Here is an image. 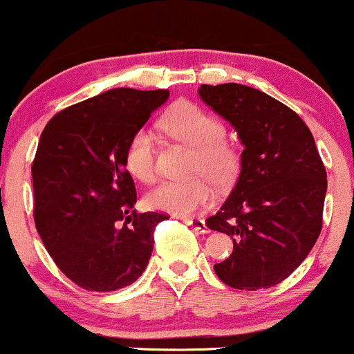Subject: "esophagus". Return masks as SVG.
<instances>
[{"mask_svg": "<svg viewBox=\"0 0 354 354\" xmlns=\"http://www.w3.org/2000/svg\"><path fill=\"white\" fill-rule=\"evenodd\" d=\"M183 221L186 225H189V227H192L195 232H200V234H207V232H208V227H207V223H205V220H201V218H183Z\"/></svg>", "mask_w": 354, "mask_h": 354, "instance_id": "esophagus-1", "label": "esophagus"}]
</instances>
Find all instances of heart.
<instances>
[{
	"label": "heart",
	"mask_w": 354,
	"mask_h": 354,
	"mask_svg": "<svg viewBox=\"0 0 354 354\" xmlns=\"http://www.w3.org/2000/svg\"><path fill=\"white\" fill-rule=\"evenodd\" d=\"M162 129L171 138L193 147L189 173L195 176L183 181H166L146 196L151 208L188 216L207 208L213 201L212 181L220 188L230 186L239 176V149L225 139L227 127L212 112L196 104H174L162 115ZM126 168L142 183L156 180V139L146 127L131 136L124 154Z\"/></svg>",
	"instance_id": "obj_1"
}]
</instances>
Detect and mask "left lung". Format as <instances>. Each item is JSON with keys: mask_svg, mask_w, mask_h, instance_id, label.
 <instances>
[{"mask_svg": "<svg viewBox=\"0 0 354 354\" xmlns=\"http://www.w3.org/2000/svg\"><path fill=\"white\" fill-rule=\"evenodd\" d=\"M198 92L243 145L234 192L207 218L208 228L234 240L230 257L213 269L234 289L277 286L301 266L321 234L328 180L316 142L292 109L257 88L203 84Z\"/></svg>", "mask_w": 354, "mask_h": 354, "instance_id": "left-lung-1", "label": "left lung"}]
</instances>
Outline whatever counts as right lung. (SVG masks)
<instances>
[{
  "instance_id": "right-lung-1",
  "label": "right lung",
  "mask_w": 354,
  "mask_h": 354,
  "mask_svg": "<svg viewBox=\"0 0 354 354\" xmlns=\"http://www.w3.org/2000/svg\"><path fill=\"white\" fill-rule=\"evenodd\" d=\"M169 91L112 88L45 126L32 165L33 218L57 267L79 287L111 292L141 277L161 212L134 209L126 146Z\"/></svg>"
}]
</instances>
